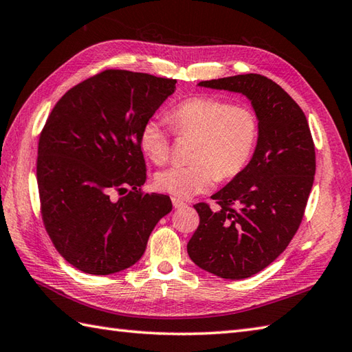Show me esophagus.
<instances>
[{
  "mask_svg": "<svg viewBox=\"0 0 352 352\" xmlns=\"http://www.w3.org/2000/svg\"><path fill=\"white\" fill-rule=\"evenodd\" d=\"M172 206H174L175 208H183V207H186L188 204H186L184 201H182L180 198H172Z\"/></svg>",
  "mask_w": 352,
  "mask_h": 352,
  "instance_id": "1",
  "label": "esophagus"
}]
</instances>
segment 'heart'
Here are the masks:
<instances>
[{
	"label": "heart",
	"mask_w": 352,
	"mask_h": 352,
	"mask_svg": "<svg viewBox=\"0 0 352 352\" xmlns=\"http://www.w3.org/2000/svg\"><path fill=\"white\" fill-rule=\"evenodd\" d=\"M168 119L182 138H195L186 166H170L155 175L162 192L192 198L210 190L218 178H231L248 164L258 139V116L246 106H234L216 96H193L175 104ZM140 149L155 164L170 154V136L159 119H148L139 131Z\"/></svg>",
	"instance_id": "b5f03b06"
}]
</instances>
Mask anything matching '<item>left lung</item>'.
I'll use <instances>...</instances> for the list:
<instances>
[{"label":"left lung","instance_id":"8db88e82","mask_svg":"<svg viewBox=\"0 0 352 352\" xmlns=\"http://www.w3.org/2000/svg\"><path fill=\"white\" fill-rule=\"evenodd\" d=\"M198 86L246 96L260 130L250 163L212 195L219 207L195 206L199 226L188 254L221 278H248L271 265L300 227L315 180V145L304 111L275 81L245 74Z\"/></svg>","mask_w":352,"mask_h":352}]
</instances>
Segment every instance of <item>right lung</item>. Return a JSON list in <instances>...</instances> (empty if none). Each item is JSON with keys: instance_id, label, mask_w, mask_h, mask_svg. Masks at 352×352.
Returning <instances> with one entry per match:
<instances>
[{"instance_id": "add662e5", "label": "right lung", "mask_w": 352, "mask_h": 352, "mask_svg": "<svg viewBox=\"0 0 352 352\" xmlns=\"http://www.w3.org/2000/svg\"><path fill=\"white\" fill-rule=\"evenodd\" d=\"M175 83L109 69L69 89L48 116L37 148L42 219L56 250L80 271L109 275L133 266L172 210L168 195L140 192L146 168L139 131Z\"/></svg>"}]
</instances>
